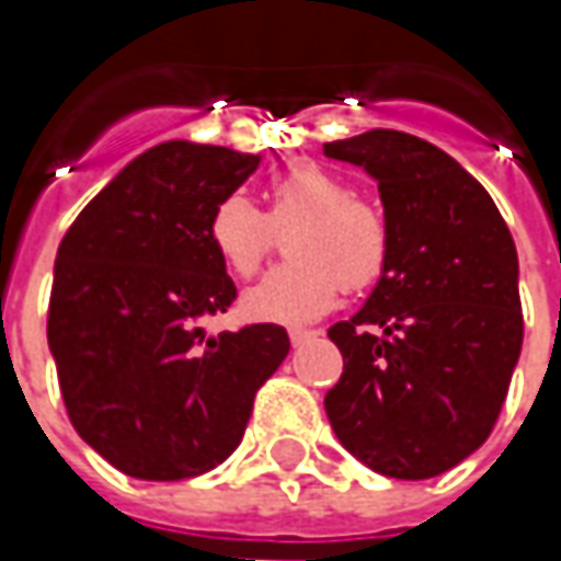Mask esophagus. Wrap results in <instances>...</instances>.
Returning a JSON list of instances; mask_svg holds the SVG:
<instances>
[{
	"mask_svg": "<svg viewBox=\"0 0 561 561\" xmlns=\"http://www.w3.org/2000/svg\"><path fill=\"white\" fill-rule=\"evenodd\" d=\"M314 336V331H299V328H296V331H290V343L293 346H302V343H306V340H312Z\"/></svg>",
	"mask_w": 561,
	"mask_h": 561,
	"instance_id": "obj_1",
	"label": "esophagus"
}]
</instances>
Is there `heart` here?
<instances>
[{"label":"heart","mask_w":561,"mask_h":561,"mask_svg":"<svg viewBox=\"0 0 561 561\" xmlns=\"http://www.w3.org/2000/svg\"><path fill=\"white\" fill-rule=\"evenodd\" d=\"M287 233L290 262L265 274L243 296V314L268 324H306L334 309L343 287L368 290L390 262L387 215L318 164H293L268 186L262 211L230 193L208 215V240L237 277H252L274 249V230Z\"/></svg>","instance_id":"b5f03b06"}]
</instances>
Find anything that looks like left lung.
Returning a JSON list of instances; mask_svg holds the SVG:
<instances>
[{
	"label": "left lung",
	"instance_id": "1",
	"mask_svg": "<svg viewBox=\"0 0 561 561\" xmlns=\"http://www.w3.org/2000/svg\"><path fill=\"white\" fill-rule=\"evenodd\" d=\"M365 168L390 225V262L350 321L328 331L343 375L324 409L358 462L437 478L490 437L522 353L518 252L484 186L434 142L368 130L324 142Z\"/></svg>",
	"mask_w": 561,
	"mask_h": 561
}]
</instances>
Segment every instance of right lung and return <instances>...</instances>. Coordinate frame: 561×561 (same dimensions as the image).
<instances>
[{
	"label": "right lung",
	"instance_id": "1",
	"mask_svg": "<svg viewBox=\"0 0 561 561\" xmlns=\"http://www.w3.org/2000/svg\"><path fill=\"white\" fill-rule=\"evenodd\" d=\"M259 156L152 146L68 227L49 296V350L75 431L140 481H184L240 446L252 399L290 353L280 324L205 334L237 287L208 240L211 208Z\"/></svg>",
	"mask_w": 561,
	"mask_h": 561
}]
</instances>
